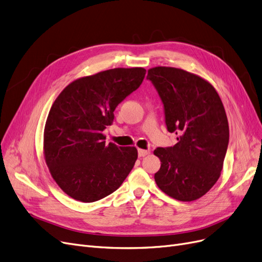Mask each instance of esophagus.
Segmentation results:
<instances>
[{
  "mask_svg": "<svg viewBox=\"0 0 262 262\" xmlns=\"http://www.w3.org/2000/svg\"><path fill=\"white\" fill-rule=\"evenodd\" d=\"M149 153H150V151H149V150H144V149H138V156H139V158H143V157H146V156H148Z\"/></svg>",
  "mask_w": 262,
  "mask_h": 262,
  "instance_id": "34e87169",
  "label": "esophagus"
}]
</instances>
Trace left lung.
<instances>
[{
    "instance_id": "obj_1",
    "label": "left lung",
    "mask_w": 262,
    "mask_h": 262,
    "mask_svg": "<svg viewBox=\"0 0 262 262\" xmlns=\"http://www.w3.org/2000/svg\"><path fill=\"white\" fill-rule=\"evenodd\" d=\"M147 79L164 103L168 132L179 135L173 147L154 150L161 160L154 179L168 196L195 201L205 195L221 175L229 143L225 106L215 87L194 73L156 67L148 70Z\"/></svg>"
}]
</instances>
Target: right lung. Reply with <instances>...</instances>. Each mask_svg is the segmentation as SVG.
<instances>
[{
	"label": "right lung",
	"mask_w": 262,
	"mask_h": 262,
	"mask_svg": "<svg viewBox=\"0 0 262 262\" xmlns=\"http://www.w3.org/2000/svg\"><path fill=\"white\" fill-rule=\"evenodd\" d=\"M146 69L114 68L80 77L57 97L44 128L43 153L53 179L83 203L118 190L138 158L135 147L105 143L114 110L141 85Z\"/></svg>",
	"instance_id": "obj_1"
}]
</instances>
